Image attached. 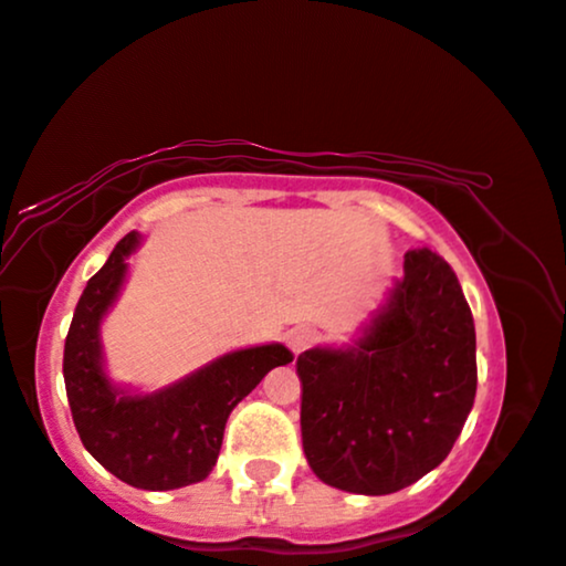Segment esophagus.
Here are the masks:
<instances>
[{
	"label": "esophagus",
	"instance_id": "34e87169",
	"mask_svg": "<svg viewBox=\"0 0 566 566\" xmlns=\"http://www.w3.org/2000/svg\"><path fill=\"white\" fill-rule=\"evenodd\" d=\"M286 346L292 348L294 354L305 352V348L315 340V331L307 328V325H294V328L286 331Z\"/></svg>",
	"mask_w": 566,
	"mask_h": 566
}]
</instances>
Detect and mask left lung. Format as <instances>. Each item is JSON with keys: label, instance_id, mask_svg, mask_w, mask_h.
Masks as SVG:
<instances>
[{"label": "left lung", "instance_id": "1", "mask_svg": "<svg viewBox=\"0 0 566 566\" xmlns=\"http://www.w3.org/2000/svg\"><path fill=\"white\" fill-rule=\"evenodd\" d=\"M302 449L331 488L389 495L449 457L476 392L474 321L453 269L431 249L348 348L297 356Z\"/></svg>", "mask_w": 566, "mask_h": 566}]
</instances>
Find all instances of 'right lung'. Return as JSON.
<instances>
[{
  "instance_id": "obj_1",
  "label": "right lung",
  "mask_w": 566,
  "mask_h": 566,
  "mask_svg": "<svg viewBox=\"0 0 566 566\" xmlns=\"http://www.w3.org/2000/svg\"><path fill=\"white\" fill-rule=\"evenodd\" d=\"M138 241V233H127L86 282L63 346V381L84 449L117 480L158 492L202 482L212 472L230 410L274 366L290 364L292 352L282 344L243 348L154 395L115 389L102 369L99 323Z\"/></svg>"
}]
</instances>
